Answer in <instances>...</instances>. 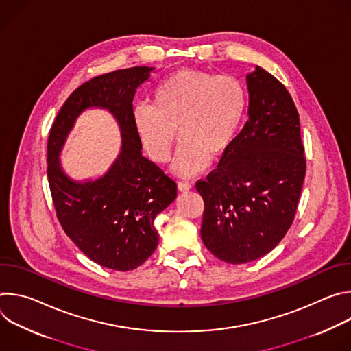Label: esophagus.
<instances>
[{"mask_svg":"<svg viewBox=\"0 0 351 351\" xmlns=\"http://www.w3.org/2000/svg\"><path fill=\"white\" fill-rule=\"evenodd\" d=\"M191 189V183L189 182H178V190L179 191H189Z\"/></svg>","mask_w":351,"mask_h":351,"instance_id":"esophagus-1","label":"esophagus"}]
</instances>
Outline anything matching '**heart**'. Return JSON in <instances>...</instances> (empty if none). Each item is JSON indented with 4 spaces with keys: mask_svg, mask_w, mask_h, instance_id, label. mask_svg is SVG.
<instances>
[{
    "mask_svg": "<svg viewBox=\"0 0 351 351\" xmlns=\"http://www.w3.org/2000/svg\"><path fill=\"white\" fill-rule=\"evenodd\" d=\"M153 103H137L132 111L145 153L157 164L167 162L178 128L182 143L171 169L190 178L210 165V155L226 152L244 117L247 93L234 76L186 68L157 86Z\"/></svg>",
    "mask_w": 351,
    "mask_h": 351,
    "instance_id": "b5f03b06",
    "label": "heart"
}]
</instances>
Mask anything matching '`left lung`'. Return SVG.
<instances>
[{"instance_id": "8db88e82", "label": "left lung", "mask_w": 351, "mask_h": 351, "mask_svg": "<svg viewBox=\"0 0 351 351\" xmlns=\"http://www.w3.org/2000/svg\"><path fill=\"white\" fill-rule=\"evenodd\" d=\"M245 82L248 121L218 168L195 184L204 199L203 243L229 264L258 260L279 244L294 219L306 176L291 95L260 66Z\"/></svg>"}]
</instances>
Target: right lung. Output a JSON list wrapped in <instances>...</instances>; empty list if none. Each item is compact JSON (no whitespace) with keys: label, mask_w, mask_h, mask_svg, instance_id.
<instances>
[{"label":"right lung","mask_w":351,"mask_h":351,"mask_svg":"<svg viewBox=\"0 0 351 351\" xmlns=\"http://www.w3.org/2000/svg\"><path fill=\"white\" fill-rule=\"evenodd\" d=\"M152 72L154 68L134 66L83 83L62 106L48 137V183L65 233L91 261L115 271H132L154 253V219L176 198V183L143 157L132 121L134 94ZM90 108L114 117L121 149L101 177L75 181L59 156L77 118Z\"/></svg>","instance_id":"obj_1"}]
</instances>
